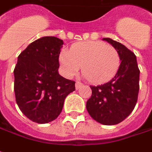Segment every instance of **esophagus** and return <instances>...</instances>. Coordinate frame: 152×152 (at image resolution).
Here are the masks:
<instances>
[{
	"mask_svg": "<svg viewBox=\"0 0 152 152\" xmlns=\"http://www.w3.org/2000/svg\"><path fill=\"white\" fill-rule=\"evenodd\" d=\"M83 83H79V82H76V90H78V89H80L82 87H83Z\"/></svg>",
	"mask_w": 152,
	"mask_h": 152,
	"instance_id": "1",
	"label": "esophagus"
}]
</instances>
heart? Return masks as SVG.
<instances>
[{
  "mask_svg": "<svg viewBox=\"0 0 152 152\" xmlns=\"http://www.w3.org/2000/svg\"><path fill=\"white\" fill-rule=\"evenodd\" d=\"M64 74L73 76L83 67L85 77L93 83H105L115 76L121 58L115 48L102 42H83L74 44L69 51L59 54Z\"/></svg>",
  "mask_w": 152,
  "mask_h": 152,
  "instance_id": "heart-1",
  "label": "heart"
}]
</instances>
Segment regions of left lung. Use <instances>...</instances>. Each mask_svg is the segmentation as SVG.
<instances>
[{
    "label": "left lung",
    "mask_w": 152,
    "mask_h": 152,
    "mask_svg": "<svg viewBox=\"0 0 152 152\" xmlns=\"http://www.w3.org/2000/svg\"><path fill=\"white\" fill-rule=\"evenodd\" d=\"M117 50L121 64L108 83L90 86L92 96L86 107L91 117L104 125H115L127 118L135 107L140 89V69L134 53L122 43L103 38Z\"/></svg>",
    "instance_id": "left-lung-1"
}]
</instances>
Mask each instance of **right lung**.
Listing matches in <instances>:
<instances>
[{"mask_svg": "<svg viewBox=\"0 0 152 152\" xmlns=\"http://www.w3.org/2000/svg\"><path fill=\"white\" fill-rule=\"evenodd\" d=\"M63 40L44 37L31 42L18 57L14 69L16 102L26 117L48 123L61 113L75 82L58 74V56Z\"/></svg>", "mask_w": 152, "mask_h": 152, "instance_id": "obj_1", "label": "right lung"}]
</instances>
